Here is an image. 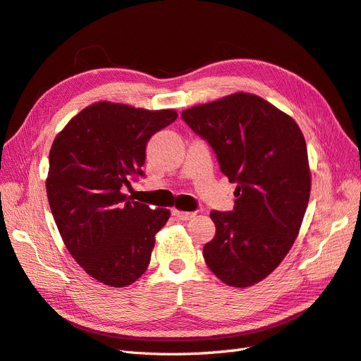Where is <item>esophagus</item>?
<instances>
[{
  "label": "esophagus",
  "instance_id": "34e87169",
  "mask_svg": "<svg viewBox=\"0 0 361 361\" xmlns=\"http://www.w3.org/2000/svg\"><path fill=\"white\" fill-rule=\"evenodd\" d=\"M171 214L174 215V218H178L179 221H188L194 216V212H185V211H179V209H173Z\"/></svg>",
  "mask_w": 361,
  "mask_h": 361
}]
</instances>
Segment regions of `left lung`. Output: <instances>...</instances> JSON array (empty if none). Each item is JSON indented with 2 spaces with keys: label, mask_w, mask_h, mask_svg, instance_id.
I'll use <instances>...</instances> for the list:
<instances>
[{
  "label": "left lung",
  "mask_w": 361,
  "mask_h": 361,
  "mask_svg": "<svg viewBox=\"0 0 361 361\" xmlns=\"http://www.w3.org/2000/svg\"><path fill=\"white\" fill-rule=\"evenodd\" d=\"M236 182L235 209L212 211L206 265L233 288L253 286L286 257L312 188L307 146L295 120L260 96L238 92L182 111Z\"/></svg>",
  "instance_id": "obj_1"
}]
</instances>
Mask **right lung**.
<instances>
[{"instance_id":"add662e5","label":"right lung","mask_w":361,"mask_h":361,"mask_svg":"<svg viewBox=\"0 0 361 361\" xmlns=\"http://www.w3.org/2000/svg\"><path fill=\"white\" fill-rule=\"evenodd\" d=\"M178 118L108 101L73 116L49 152L47 194L64 245L78 265L106 286L133 285L150 264L155 235L170 218L123 192L143 176L149 138Z\"/></svg>"}]
</instances>
